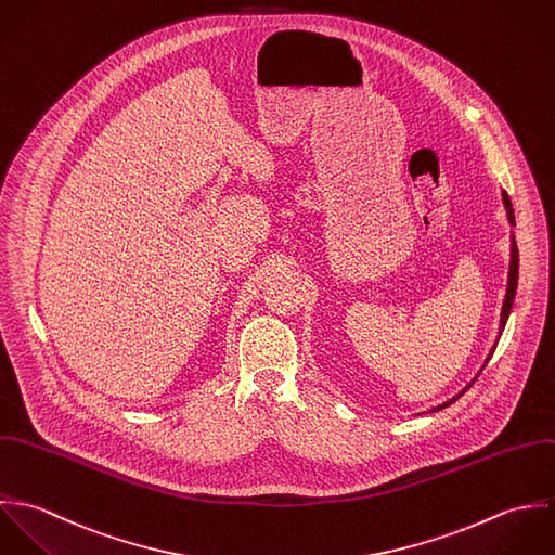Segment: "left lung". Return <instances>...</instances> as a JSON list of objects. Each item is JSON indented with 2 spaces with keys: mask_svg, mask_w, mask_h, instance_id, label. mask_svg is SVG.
<instances>
[{
  "mask_svg": "<svg viewBox=\"0 0 555 555\" xmlns=\"http://www.w3.org/2000/svg\"><path fill=\"white\" fill-rule=\"evenodd\" d=\"M504 206H506V215H508V221L511 224H515V215H513V206H511V199H508V195L504 193ZM517 276H519V250H517V244H515V235H513V244H511V266H508V287H506V298H504V305H502V318H500V333L504 331V324H506V320H508V313H511V309H513V300H515V292H517ZM491 353H493V349H491ZM491 353H489V358H491ZM487 358V360H489ZM472 386V384H469ZM467 386V388H469ZM465 388V390H467ZM463 390V392H465ZM463 392H459L454 399H450V401H446L442 405H438L434 412H438V410H443V408H448L450 403H454Z\"/></svg>",
  "mask_w": 555,
  "mask_h": 555,
  "instance_id": "8db88e82",
  "label": "left lung"
}]
</instances>
